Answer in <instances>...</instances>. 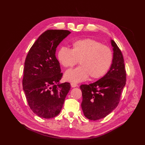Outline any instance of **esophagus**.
Wrapping results in <instances>:
<instances>
[{
  "mask_svg": "<svg viewBox=\"0 0 145 145\" xmlns=\"http://www.w3.org/2000/svg\"><path fill=\"white\" fill-rule=\"evenodd\" d=\"M70 85H71V87H72V88H75V87H77V86H78V85H77V84H75V83H73V82L71 83Z\"/></svg>",
  "mask_w": 145,
  "mask_h": 145,
  "instance_id": "obj_1",
  "label": "esophagus"
}]
</instances>
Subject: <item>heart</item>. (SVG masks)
Instances as JSON below:
<instances>
[{"instance_id":"1","label":"heart","mask_w":145,"mask_h":145,"mask_svg":"<svg viewBox=\"0 0 145 145\" xmlns=\"http://www.w3.org/2000/svg\"><path fill=\"white\" fill-rule=\"evenodd\" d=\"M57 59L65 68H70L78 63L80 66L67 70L66 80L80 82L89 76L92 79L102 77L112 65L113 54L107 46L92 39H84L73 42L72 48L61 47L57 52Z\"/></svg>"}]
</instances>
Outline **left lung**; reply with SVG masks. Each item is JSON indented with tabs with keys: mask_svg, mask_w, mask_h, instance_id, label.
I'll list each match as a JSON object with an SVG mask.
<instances>
[{
	"mask_svg": "<svg viewBox=\"0 0 145 145\" xmlns=\"http://www.w3.org/2000/svg\"><path fill=\"white\" fill-rule=\"evenodd\" d=\"M113 60L110 70L93 84L82 85L81 106L86 118L91 120L103 118L118 106L126 84V71L121 50L113 40Z\"/></svg>",
	"mask_w": 145,
	"mask_h": 145,
	"instance_id": "8db88e82",
	"label": "left lung"
}]
</instances>
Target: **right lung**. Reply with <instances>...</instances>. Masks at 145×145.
<instances>
[{
	"label": "right lung",
	"instance_id": "add662e5",
	"mask_svg": "<svg viewBox=\"0 0 145 145\" xmlns=\"http://www.w3.org/2000/svg\"><path fill=\"white\" fill-rule=\"evenodd\" d=\"M70 33L66 30H47L30 48L24 63L23 90L33 112L43 118L60 113L70 90L60 83V63L55 57L58 45Z\"/></svg>",
	"mask_w": 145,
	"mask_h": 145
}]
</instances>
